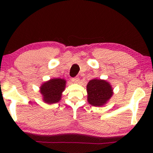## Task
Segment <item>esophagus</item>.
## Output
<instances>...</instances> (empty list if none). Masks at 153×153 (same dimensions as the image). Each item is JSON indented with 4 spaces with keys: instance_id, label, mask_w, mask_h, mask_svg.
Masks as SVG:
<instances>
[{
    "instance_id": "obj_1",
    "label": "esophagus",
    "mask_w": 153,
    "mask_h": 153,
    "mask_svg": "<svg viewBox=\"0 0 153 153\" xmlns=\"http://www.w3.org/2000/svg\"><path fill=\"white\" fill-rule=\"evenodd\" d=\"M72 82H74V83H79V77H75V78H73L72 79Z\"/></svg>"
}]
</instances>
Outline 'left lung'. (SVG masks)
<instances>
[{"mask_svg":"<svg viewBox=\"0 0 153 153\" xmlns=\"http://www.w3.org/2000/svg\"><path fill=\"white\" fill-rule=\"evenodd\" d=\"M88 102L94 106H102L114 95V89L107 81L93 79L88 83Z\"/></svg>","mask_w":153,"mask_h":153,"instance_id":"obj_1","label":"left lung"}]
</instances>
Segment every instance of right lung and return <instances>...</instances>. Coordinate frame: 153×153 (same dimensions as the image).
Wrapping results in <instances>:
<instances>
[{
  "label": "right lung",
  "instance_id": "obj_1",
  "mask_svg": "<svg viewBox=\"0 0 153 153\" xmlns=\"http://www.w3.org/2000/svg\"><path fill=\"white\" fill-rule=\"evenodd\" d=\"M65 85L66 80L63 79H51L44 82L39 87V92L44 102L52 104L59 102Z\"/></svg>",
  "mask_w": 153,
  "mask_h": 153
}]
</instances>
